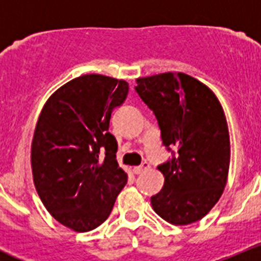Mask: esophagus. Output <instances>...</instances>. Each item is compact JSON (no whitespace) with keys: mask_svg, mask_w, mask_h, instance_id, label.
Returning <instances> with one entry per match:
<instances>
[{"mask_svg":"<svg viewBox=\"0 0 261 261\" xmlns=\"http://www.w3.org/2000/svg\"><path fill=\"white\" fill-rule=\"evenodd\" d=\"M147 168H149V163L144 162L141 166H137V167L133 168V172H135V174H141V172H144Z\"/></svg>","mask_w":261,"mask_h":261,"instance_id":"esophagus-1","label":"esophagus"}]
</instances>
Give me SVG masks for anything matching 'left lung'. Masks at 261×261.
Returning <instances> with one entry per match:
<instances>
[{
    "mask_svg": "<svg viewBox=\"0 0 261 261\" xmlns=\"http://www.w3.org/2000/svg\"><path fill=\"white\" fill-rule=\"evenodd\" d=\"M136 91L158 120L163 145L177 155L158 170L165 176L151 206L176 226L200 221L222 196L230 167V136L216 94L180 71L137 78Z\"/></svg>",
    "mask_w": 261,
    "mask_h": 261,
    "instance_id": "left-lung-1",
    "label": "left lung"
}]
</instances>
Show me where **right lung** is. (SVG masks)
Here are the masks:
<instances>
[{"label":"right lung","instance_id":"obj_1","mask_svg":"<svg viewBox=\"0 0 261 261\" xmlns=\"http://www.w3.org/2000/svg\"><path fill=\"white\" fill-rule=\"evenodd\" d=\"M128 90L124 80L81 75L57 89L39 115L31 144L34 184L50 216L77 232L107 220L128 180L108 132L112 110Z\"/></svg>","mask_w":261,"mask_h":261}]
</instances>
